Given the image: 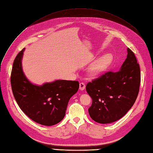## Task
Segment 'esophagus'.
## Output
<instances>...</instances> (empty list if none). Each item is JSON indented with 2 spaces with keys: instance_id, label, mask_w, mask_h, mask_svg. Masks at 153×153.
<instances>
[{
  "instance_id": "esophagus-1",
  "label": "esophagus",
  "mask_w": 153,
  "mask_h": 153,
  "mask_svg": "<svg viewBox=\"0 0 153 153\" xmlns=\"http://www.w3.org/2000/svg\"><path fill=\"white\" fill-rule=\"evenodd\" d=\"M85 85L84 83H83V82L80 83V84H79V89H80L81 91H84V90L85 89Z\"/></svg>"
}]
</instances>
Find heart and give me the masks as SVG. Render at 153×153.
<instances>
[{
	"label": "heart",
	"instance_id": "b5f03b06",
	"mask_svg": "<svg viewBox=\"0 0 153 153\" xmlns=\"http://www.w3.org/2000/svg\"><path fill=\"white\" fill-rule=\"evenodd\" d=\"M112 62V57L110 54H106L99 57L91 64L89 68L90 75L96 77L107 69Z\"/></svg>",
	"mask_w": 153,
	"mask_h": 153
}]
</instances>
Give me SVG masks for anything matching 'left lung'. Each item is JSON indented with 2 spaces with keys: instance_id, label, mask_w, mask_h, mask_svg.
Returning a JSON list of instances; mask_svg holds the SVG:
<instances>
[{
  "instance_id": "obj_1",
  "label": "left lung",
  "mask_w": 153,
  "mask_h": 153,
  "mask_svg": "<svg viewBox=\"0 0 153 153\" xmlns=\"http://www.w3.org/2000/svg\"><path fill=\"white\" fill-rule=\"evenodd\" d=\"M127 51V58L119 71L106 72L87 84L86 91L92 100L88 111L97 123L117 121L135 102L139 92L140 69L135 54L129 48Z\"/></svg>"
}]
</instances>
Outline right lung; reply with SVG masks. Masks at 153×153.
<instances>
[{
	"instance_id": "add662e5",
	"label": "right lung",
	"mask_w": 153,
	"mask_h": 153,
	"mask_svg": "<svg viewBox=\"0 0 153 153\" xmlns=\"http://www.w3.org/2000/svg\"><path fill=\"white\" fill-rule=\"evenodd\" d=\"M24 50L18 53L13 62L11 75L13 96L21 110L32 121L53 126L65 116L69 100L76 93L79 82L57 80L41 85L33 84L23 71Z\"/></svg>"
}]
</instances>
